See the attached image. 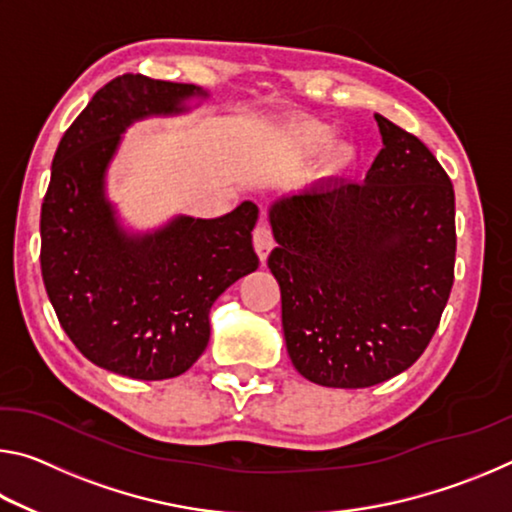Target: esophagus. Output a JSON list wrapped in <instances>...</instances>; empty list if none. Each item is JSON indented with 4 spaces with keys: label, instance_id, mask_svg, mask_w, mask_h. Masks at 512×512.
Returning <instances> with one entry per match:
<instances>
[{
    "label": "esophagus",
    "instance_id": "34e87169",
    "mask_svg": "<svg viewBox=\"0 0 512 512\" xmlns=\"http://www.w3.org/2000/svg\"><path fill=\"white\" fill-rule=\"evenodd\" d=\"M253 244H255V250H257V257L262 259V262H266L268 253H271L275 241H273V232L271 228H268L266 223H259L255 232H253Z\"/></svg>",
    "mask_w": 512,
    "mask_h": 512
}]
</instances>
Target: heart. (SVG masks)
I'll return each mask as SVG.
<instances>
[{"instance_id":"b5f03b06","label":"heart","mask_w":512,"mask_h":512,"mask_svg":"<svg viewBox=\"0 0 512 512\" xmlns=\"http://www.w3.org/2000/svg\"><path fill=\"white\" fill-rule=\"evenodd\" d=\"M293 135H296V140H298L302 149L314 151V149H318V146H323L329 140L332 131H329V128L323 126V124H314V121H302V124L293 128ZM354 160H357V153H354L352 146L345 144V142H339V144L329 146V151L325 155V167L329 171H343V169H348Z\"/></svg>"}]
</instances>
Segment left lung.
Listing matches in <instances>:
<instances>
[{
	"instance_id": "obj_1",
	"label": "left lung",
	"mask_w": 512,
	"mask_h": 512,
	"mask_svg": "<svg viewBox=\"0 0 512 512\" xmlns=\"http://www.w3.org/2000/svg\"><path fill=\"white\" fill-rule=\"evenodd\" d=\"M375 119L384 149L363 183L320 180L268 212L289 357L329 388L411 368L454 284L452 180L418 137Z\"/></svg>"
}]
</instances>
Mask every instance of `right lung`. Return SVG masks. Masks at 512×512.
Returning a JSON list of instances; mask_svg holds the SVG:
<instances>
[{
    "label": "right lung",
    "instance_id": "right-lung-1",
    "mask_svg": "<svg viewBox=\"0 0 512 512\" xmlns=\"http://www.w3.org/2000/svg\"><path fill=\"white\" fill-rule=\"evenodd\" d=\"M192 97L207 92L142 74L103 85L60 140L42 203V280L60 327L94 366L131 379L192 368L210 341L214 300L259 266L255 203L131 235L106 198L121 133L146 117L180 115Z\"/></svg>",
    "mask_w": 512,
    "mask_h": 512
}]
</instances>
